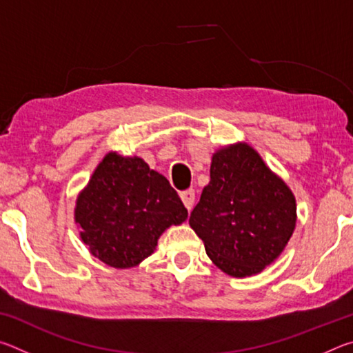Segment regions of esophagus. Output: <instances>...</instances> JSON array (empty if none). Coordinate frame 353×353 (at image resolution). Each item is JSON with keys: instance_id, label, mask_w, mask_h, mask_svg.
<instances>
[{"instance_id": "obj_1", "label": "esophagus", "mask_w": 353, "mask_h": 353, "mask_svg": "<svg viewBox=\"0 0 353 353\" xmlns=\"http://www.w3.org/2000/svg\"><path fill=\"white\" fill-rule=\"evenodd\" d=\"M181 199L183 202V205L187 207V210L190 212L191 208H193V204H194V190L190 188V190H185L181 193Z\"/></svg>"}]
</instances>
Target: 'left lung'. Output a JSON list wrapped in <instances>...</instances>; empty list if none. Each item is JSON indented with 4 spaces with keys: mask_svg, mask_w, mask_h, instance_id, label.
Here are the masks:
<instances>
[{
    "mask_svg": "<svg viewBox=\"0 0 353 353\" xmlns=\"http://www.w3.org/2000/svg\"><path fill=\"white\" fill-rule=\"evenodd\" d=\"M296 198L282 177L244 141L214 151L210 182L190 216L205 252L232 277L261 272L296 229Z\"/></svg>",
    "mask_w": 353,
    "mask_h": 353,
    "instance_id": "obj_1",
    "label": "left lung"
}]
</instances>
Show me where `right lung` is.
<instances>
[{
    "mask_svg": "<svg viewBox=\"0 0 353 353\" xmlns=\"http://www.w3.org/2000/svg\"><path fill=\"white\" fill-rule=\"evenodd\" d=\"M188 212L166 177L141 157L104 155L77 194L74 223L93 256L128 270L151 255L160 235L187 221Z\"/></svg>",
    "mask_w": 353,
    "mask_h": 353,
    "instance_id": "right-lung-1",
    "label": "right lung"
}]
</instances>
